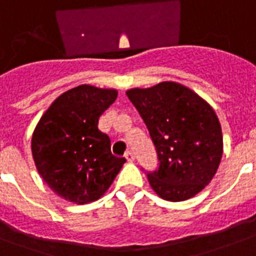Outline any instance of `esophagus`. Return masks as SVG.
<instances>
[{"mask_svg": "<svg viewBox=\"0 0 256 256\" xmlns=\"http://www.w3.org/2000/svg\"><path fill=\"white\" fill-rule=\"evenodd\" d=\"M124 158H126L128 162H134V160H136V156H134V152H126V154H124Z\"/></svg>", "mask_w": 256, "mask_h": 256, "instance_id": "esophagus-1", "label": "esophagus"}]
</instances>
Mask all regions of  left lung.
Returning <instances> with one entry per match:
<instances>
[{"instance_id":"obj_1","label":"left lung","mask_w":256,"mask_h":256,"mask_svg":"<svg viewBox=\"0 0 256 256\" xmlns=\"http://www.w3.org/2000/svg\"><path fill=\"white\" fill-rule=\"evenodd\" d=\"M126 94L156 148L160 168L148 172L152 190L170 202L195 196L222 160V128L212 108L191 88L171 81Z\"/></svg>"}]
</instances>
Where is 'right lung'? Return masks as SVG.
Instances as JSON below:
<instances>
[{"instance_id":"add662e5","label":"right lung","mask_w":256,"mask_h":256,"mask_svg":"<svg viewBox=\"0 0 256 256\" xmlns=\"http://www.w3.org/2000/svg\"><path fill=\"white\" fill-rule=\"evenodd\" d=\"M116 96L114 88H70L36 126L32 138L36 168L46 184L69 202L85 204L100 199L126 162L112 156L110 138L98 130L100 116Z\"/></svg>"}]
</instances>
